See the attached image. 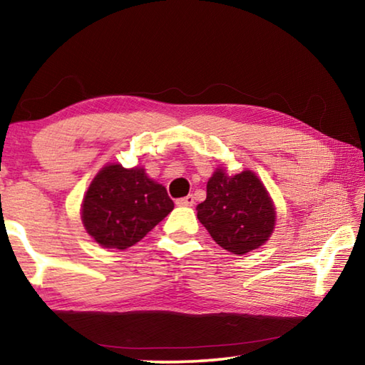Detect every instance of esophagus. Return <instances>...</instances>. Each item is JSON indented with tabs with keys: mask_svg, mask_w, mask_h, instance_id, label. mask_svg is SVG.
Instances as JSON below:
<instances>
[{
	"mask_svg": "<svg viewBox=\"0 0 365 365\" xmlns=\"http://www.w3.org/2000/svg\"><path fill=\"white\" fill-rule=\"evenodd\" d=\"M177 206H193L195 205V197L193 195H188L185 197H180V200H177Z\"/></svg>",
	"mask_w": 365,
	"mask_h": 365,
	"instance_id": "34e87169",
	"label": "esophagus"
}]
</instances>
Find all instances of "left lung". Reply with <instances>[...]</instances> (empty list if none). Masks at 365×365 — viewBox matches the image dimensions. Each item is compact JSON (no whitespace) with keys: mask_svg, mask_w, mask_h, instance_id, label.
<instances>
[{"mask_svg":"<svg viewBox=\"0 0 365 365\" xmlns=\"http://www.w3.org/2000/svg\"><path fill=\"white\" fill-rule=\"evenodd\" d=\"M197 219L214 242L233 255H245L267 242L275 209L261 180L251 170L233 177L217 169L207 182L206 200L196 206Z\"/></svg>","mask_w":365,"mask_h":365,"instance_id":"1","label":"left lung"}]
</instances>
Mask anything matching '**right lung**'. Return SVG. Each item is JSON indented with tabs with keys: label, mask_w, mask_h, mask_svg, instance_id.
<instances>
[{
	"label": "right lung",
	"mask_w": 365,
	"mask_h": 365,
	"mask_svg": "<svg viewBox=\"0 0 365 365\" xmlns=\"http://www.w3.org/2000/svg\"><path fill=\"white\" fill-rule=\"evenodd\" d=\"M174 209L163 185L145 169L109 164L86 191L82 220L86 232L103 248L127 250L151 232Z\"/></svg>",
	"instance_id": "1"
}]
</instances>
